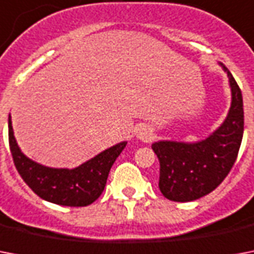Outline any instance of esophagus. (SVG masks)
<instances>
[{
  "label": "esophagus",
  "mask_w": 254,
  "mask_h": 254,
  "mask_svg": "<svg viewBox=\"0 0 254 254\" xmlns=\"http://www.w3.org/2000/svg\"><path fill=\"white\" fill-rule=\"evenodd\" d=\"M137 138L143 141V142H147L153 138V130L149 127H141L137 131Z\"/></svg>",
  "instance_id": "1"
}]
</instances>
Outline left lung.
I'll list each match as a JSON object with an SVG mask.
<instances>
[{
    "instance_id": "1",
    "label": "left lung",
    "mask_w": 254,
    "mask_h": 254,
    "mask_svg": "<svg viewBox=\"0 0 254 254\" xmlns=\"http://www.w3.org/2000/svg\"><path fill=\"white\" fill-rule=\"evenodd\" d=\"M227 73L231 107L220 127L205 138L186 142L161 139L151 145L159 161V190L173 201H192L216 189L232 169L244 133L243 95L232 73Z\"/></svg>"
}]
</instances>
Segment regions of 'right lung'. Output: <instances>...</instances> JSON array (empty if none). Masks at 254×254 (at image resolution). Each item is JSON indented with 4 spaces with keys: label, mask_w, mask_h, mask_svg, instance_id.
Segmentation results:
<instances>
[{
    "label": "right lung",
    "mask_w": 254,
    "mask_h": 254,
    "mask_svg": "<svg viewBox=\"0 0 254 254\" xmlns=\"http://www.w3.org/2000/svg\"><path fill=\"white\" fill-rule=\"evenodd\" d=\"M127 143V141L116 143L73 169L49 167L22 153L14 137L11 116H9L10 151L18 173L38 196L54 204L68 207L92 204L104 191L111 167Z\"/></svg>",
    "instance_id": "right-lung-1"
}]
</instances>
